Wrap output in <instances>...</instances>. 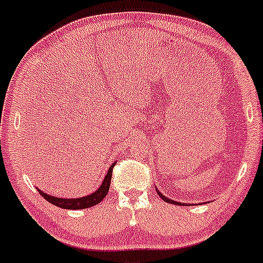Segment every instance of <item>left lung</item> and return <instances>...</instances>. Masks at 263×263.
<instances>
[{
	"label": "left lung",
	"instance_id": "left-lung-1",
	"mask_svg": "<svg viewBox=\"0 0 263 263\" xmlns=\"http://www.w3.org/2000/svg\"><path fill=\"white\" fill-rule=\"evenodd\" d=\"M157 193H158V195L159 197H161L163 200L164 201H167V203H172V204H176V205H189V204H185V203H178V201H174V200H172V199H168V198H165L164 195L162 194L161 192H159V190H157Z\"/></svg>",
	"mask_w": 263,
	"mask_h": 263
}]
</instances>
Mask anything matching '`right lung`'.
<instances>
[{
    "mask_svg": "<svg viewBox=\"0 0 263 263\" xmlns=\"http://www.w3.org/2000/svg\"><path fill=\"white\" fill-rule=\"evenodd\" d=\"M115 163L110 165L108 168L107 174L105 176V179L102 180V183L100 184L98 189L92 193V194L86 195V197H81V198H77V199H65V198H58V197H53V195H48L45 193L42 192V190L38 189L39 194L43 197L45 200L49 201L50 204L55 205V206L63 208V209H70V210H79V209H86V208L93 206V205H98L100 201H102V199L106 197L108 189H110V184H111V176H112V168H114Z\"/></svg>",
    "mask_w": 263,
    "mask_h": 263,
    "instance_id": "right-lung-1",
    "label": "right lung"
}]
</instances>
